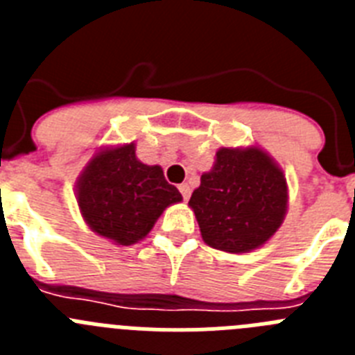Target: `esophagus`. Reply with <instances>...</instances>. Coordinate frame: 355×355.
<instances>
[{
    "mask_svg": "<svg viewBox=\"0 0 355 355\" xmlns=\"http://www.w3.org/2000/svg\"><path fill=\"white\" fill-rule=\"evenodd\" d=\"M178 188H180V192H181V196H183V199L187 200L188 197H190V192H192V190H190V184H188V183H181Z\"/></svg>",
    "mask_w": 355,
    "mask_h": 355,
    "instance_id": "1",
    "label": "esophagus"
}]
</instances>
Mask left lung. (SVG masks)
I'll return each mask as SVG.
<instances>
[{"label": "left lung", "mask_w": 355, "mask_h": 355, "mask_svg": "<svg viewBox=\"0 0 355 355\" xmlns=\"http://www.w3.org/2000/svg\"><path fill=\"white\" fill-rule=\"evenodd\" d=\"M188 206L209 247L231 254L250 252L283 224L286 178L259 147H222L211 171L200 175Z\"/></svg>", "instance_id": "8db88e82"}]
</instances>
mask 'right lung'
Returning <instances> with one entry per match:
<instances>
[{"label":"right lung","mask_w":355,"mask_h":355,"mask_svg":"<svg viewBox=\"0 0 355 355\" xmlns=\"http://www.w3.org/2000/svg\"><path fill=\"white\" fill-rule=\"evenodd\" d=\"M76 199L94 233L117 245H133L149 234L163 209L183 197L159 165L137 158L131 142L94 155L76 181Z\"/></svg>","instance_id":"right-lung-1"}]
</instances>
